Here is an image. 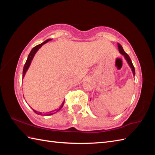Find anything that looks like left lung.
Returning <instances> with one entry per match:
<instances>
[{
    "label": "left lung",
    "mask_w": 155,
    "mask_h": 155,
    "mask_svg": "<svg viewBox=\"0 0 155 155\" xmlns=\"http://www.w3.org/2000/svg\"><path fill=\"white\" fill-rule=\"evenodd\" d=\"M118 51H119V52H120V53H121L124 56V58H126V60H127V61L128 62V64H129L130 68H132L133 73V75L134 76V75H135V70H134V66H133V63H132V61H131V59H130V57H129V56H128V55L126 53V52H125L124 51L123 47H122V46H121L119 43H118Z\"/></svg>",
    "instance_id": "8db88e82"
}]
</instances>
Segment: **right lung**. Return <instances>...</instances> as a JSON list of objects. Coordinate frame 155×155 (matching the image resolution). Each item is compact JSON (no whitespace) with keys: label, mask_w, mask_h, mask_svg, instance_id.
<instances>
[{"label":"right lung","mask_w":155,"mask_h":155,"mask_svg":"<svg viewBox=\"0 0 155 155\" xmlns=\"http://www.w3.org/2000/svg\"><path fill=\"white\" fill-rule=\"evenodd\" d=\"M50 41H51V39H47V40L45 41L44 42H42V43H41V44H40V45H37V46H36V47H35L33 48L32 49L31 52H30V53H29V54H28V56L27 60V61H26V63L25 64L24 68H23V71H22L23 75H22V77H25L26 72H27V71L28 70L29 66H30V64H31V61H32V58H33L34 56H35V54H36V52H37V51L38 50V49L40 48L44 44L47 43V42ZM64 103V101L63 102V103L62 104L61 106L58 108V109H56V110H52V111L48 112V113H47V114H46V115H52V114H53L54 113H57V112H58V110H60L61 109V108H62V107H63ZM32 109L33 110V111L35 112V113L36 114H38V115H42V113H41V112H38V111H37V110H35L33 109V108H32ZM44 115H45V114H44Z\"/></svg>","instance_id":"add662e5"}]
</instances>
